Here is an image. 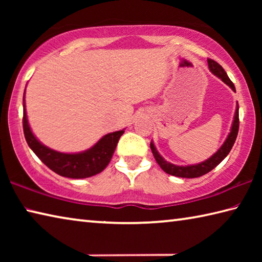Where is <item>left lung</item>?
Listing matches in <instances>:
<instances>
[{
	"mask_svg": "<svg viewBox=\"0 0 262 262\" xmlns=\"http://www.w3.org/2000/svg\"><path fill=\"white\" fill-rule=\"evenodd\" d=\"M208 66H209L210 72L214 74L215 76L222 79V81L227 84V85H229L234 92H236V89H234L233 83L231 82V79L229 78L227 73H225V70L222 68L221 64L217 63V62L214 60L208 59ZM238 110H239V107H238V103H237V107H236V112H234L232 126H231V129H230L227 140L224 141V143L222 144V147L217 150V151L212 155L211 157L206 159L205 162H201L199 164H193V165H185V166L174 165V164H172L170 162H166L165 159L161 156V154L157 151L154 142L151 141V143H150V149H151L154 157H155V159H156V162L158 163V165L161 166L162 170L164 172H166L167 174L180 177V178H198V177H201L203 174L208 173V172H210L212 168H215L225 157L228 156V154L231 151V149L233 147L234 141H236L237 135H238V129H239Z\"/></svg>",
	"mask_w": 262,
	"mask_h": 262,
	"instance_id": "1",
	"label": "left lung"
}]
</instances>
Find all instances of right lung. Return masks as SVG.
<instances>
[{
	"label": "right lung",
	"instance_id": "right-lung-1",
	"mask_svg": "<svg viewBox=\"0 0 262 262\" xmlns=\"http://www.w3.org/2000/svg\"><path fill=\"white\" fill-rule=\"evenodd\" d=\"M23 129L25 140L31 150L46 166L62 177L73 179H83L96 176L105 170L112 158L120 136L125 129L108 133L90 149L76 154H64L56 151L42 144L31 130L25 108V92L23 97Z\"/></svg>",
	"mask_w": 262,
	"mask_h": 262
}]
</instances>
